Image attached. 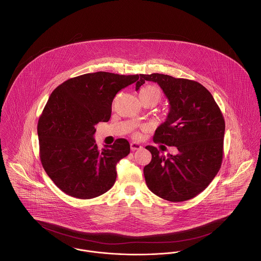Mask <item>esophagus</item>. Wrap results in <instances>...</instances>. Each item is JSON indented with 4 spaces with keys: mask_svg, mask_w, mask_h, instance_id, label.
I'll return each instance as SVG.
<instances>
[{
    "mask_svg": "<svg viewBox=\"0 0 261 261\" xmlns=\"http://www.w3.org/2000/svg\"><path fill=\"white\" fill-rule=\"evenodd\" d=\"M130 149H132V150L142 149V146H141V144H139V143H135V142H133V143L130 144Z\"/></svg>",
    "mask_w": 261,
    "mask_h": 261,
    "instance_id": "34e87169",
    "label": "esophagus"
}]
</instances>
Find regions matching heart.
Masks as SVG:
<instances>
[{"label": "heart", "instance_id": "obj_1", "mask_svg": "<svg viewBox=\"0 0 261 261\" xmlns=\"http://www.w3.org/2000/svg\"><path fill=\"white\" fill-rule=\"evenodd\" d=\"M139 97H140V99L149 100L154 106V105H156L161 100L162 93H161V91H160V89L158 87L152 86V85H148V86L143 87L140 90Z\"/></svg>", "mask_w": 261, "mask_h": 261}]
</instances>
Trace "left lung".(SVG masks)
I'll list each match as a JSON object with an SVG mask.
<instances>
[{"instance_id": "left-lung-1", "label": "left lung", "mask_w": 261, "mask_h": 261, "mask_svg": "<svg viewBox=\"0 0 261 261\" xmlns=\"http://www.w3.org/2000/svg\"><path fill=\"white\" fill-rule=\"evenodd\" d=\"M136 90L145 81L156 82L170 105L166 120L155 129L154 143L176 147L165 156L148 146L151 161L144 168L147 186L156 196L183 202L204 191L220 170L225 121L212 94L197 81L170 75L140 74Z\"/></svg>"}]
</instances>
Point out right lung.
<instances>
[{
	"label": "right lung",
	"mask_w": 261,
	"mask_h": 261,
	"mask_svg": "<svg viewBox=\"0 0 261 261\" xmlns=\"http://www.w3.org/2000/svg\"><path fill=\"white\" fill-rule=\"evenodd\" d=\"M139 75L95 72L70 78L51 93L38 121L42 166L65 194L92 199L108 192L116 179V164L129 153L125 139L98 149L95 125L109 121L112 100Z\"/></svg>",
	"instance_id": "1"
}]
</instances>
